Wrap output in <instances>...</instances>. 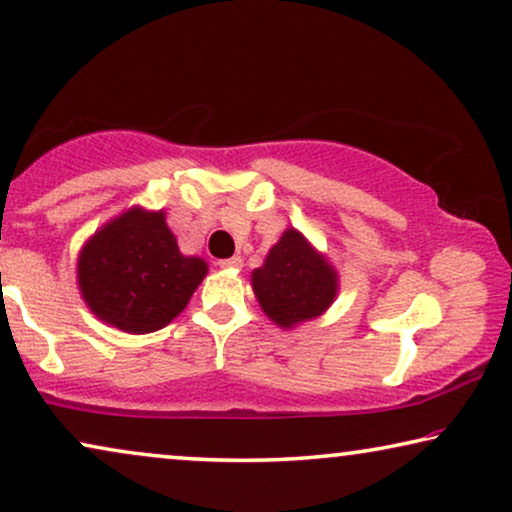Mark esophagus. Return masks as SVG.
<instances>
[{"label": "esophagus", "mask_w": 512, "mask_h": 512, "mask_svg": "<svg viewBox=\"0 0 512 512\" xmlns=\"http://www.w3.org/2000/svg\"><path fill=\"white\" fill-rule=\"evenodd\" d=\"M221 268L226 270H240L242 268V258L240 256H230V258H223V261H219Z\"/></svg>", "instance_id": "34e87169"}]
</instances>
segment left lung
<instances>
[{"label":"left lung","mask_w":512,"mask_h":512,"mask_svg":"<svg viewBox=\"0 0 512 512\" xmlns=\"http://www.w3.org/2000/svg\"><path fill=\"white\" fill-rule=\"evenodd\" d=\"M251 279L258 303L279 326L319 317L333 303L338 289L331 265L298 230H286Z\"/></svg>","instance_id":"1"}]
</instances>
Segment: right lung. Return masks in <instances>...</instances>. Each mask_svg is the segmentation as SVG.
<instances>
[{
	"mask_svg": "<svg viewBox=\"0 0 512 512\" xmlns=\"http://www.w3.org/2000/svg\"><path fill=\"white\" fill-rule=\"evenodd\" d=\"M207 272L181 256L163 212L130 209L104 226L79 258V286L97 317L128 333H151L184 310Z\"/></svg>",
	"mask_w": 512,
	"mask_h": 512,
	"instance_id": "1",
	"label": "right lung"
}]
</instances>
